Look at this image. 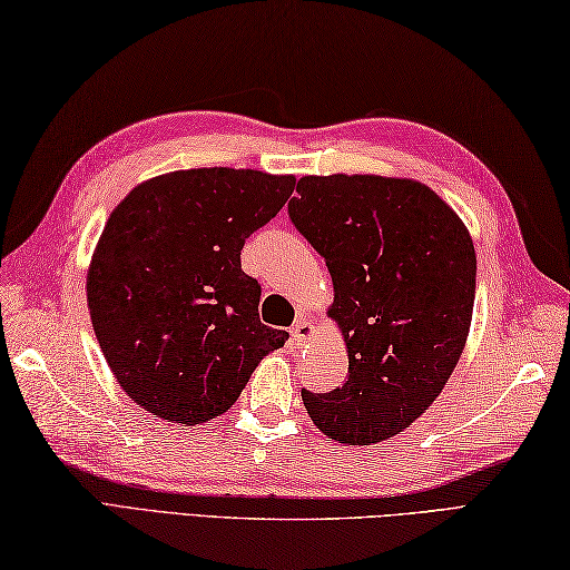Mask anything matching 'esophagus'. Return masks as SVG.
I'll list each match as a JSON object with an SVG mask.
<instances>
[{
	"instance_id": "esophagus-1",
	"label": "esophagus",
	"mask_w": 570,
	"mask_h": 570,
	"mask_svg": "<svg viewBox=\"0 0 570 570\" xmlns=\"http://www.w3.org/2000/svg\"><path fill=\"white\" fill-rule=\"evenodd\" d=\"M313 341V323L306 316H298L296 323L292 325V343L296 347H304Z\"/></svg>"
}]
</instances>
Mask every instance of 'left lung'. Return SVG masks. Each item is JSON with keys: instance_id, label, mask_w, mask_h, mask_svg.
I'll return each instance as SVG.
<instances>
[{"instance_id": "left-lung-1", "label": "left lung", "mask_w": 570, "mask_h": 570, "mask_svg": "<svg viewBox=\"0 0 570 570\" xmlns=\"http://www.w3.org/2000/svg\"><path fill=\"white\" fill-rule=\"evenodd\" d=\"M288 217L328 266L347 347V382L301 392L311 421L347 445L409 429L451 377L475 304V247L465 223L414 178L304 176Z\"/></svg>"}]
</instances>
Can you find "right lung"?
<instances>
[{"label": "right lung", "instance_id": "right-lung-1", "mask_svg": "<svg viewBox=\"0 0 570 570\" xmlns=\"http://www.w3.org/2000/svg\"><path fill=\"white\" fill-rule=\"evenodd\" d=\"M294 176L188 168L131 188L88 266L102 355L131 402L196 426L237 402L286 331L259 321L262 288L242 272L245 239L284 208Z\"/></svg>", "mask_w": 570, "mask_h": 570}]
</instances>
